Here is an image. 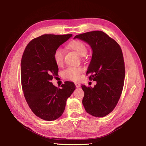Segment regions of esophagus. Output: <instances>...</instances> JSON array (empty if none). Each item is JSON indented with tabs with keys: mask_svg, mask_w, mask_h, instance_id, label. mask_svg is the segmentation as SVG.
Returning <instances> with one entry per match:
<instances>
[{
	"mask_svg": "<svg viewBox=\"0 0 146 146\" xmlns=\"http://www.w3.org/2000/svg\"><path fill=\"white\" fill-rule=\"evenodd\" d=\"M75 85H76V88H79V87L80 86V83H77V82L75 83Z\"/></svg>",
	"mask_w": 146,
	"mask_h": 146,
	"instance_id": "esophagus-1",
	"label": "esophagus"
}]
</instances>
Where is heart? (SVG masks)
<instances>
[{
  "instance_id": "b5f03b06",
  "label": "heart",
  "mask_w": 146,
  "mask_h": 146,
  "mask_svg": "<svg viewBox=\"0 0 146 146\" xmlns=\"http://www.w3.org/2000/svg\"><path fill=\"white\" fill-rule=\"evenodd\" d=\"M68 47L76 52L80 56H85L87 54L88 49L85 44L83 42L76 40L70 42L68 44ZM54 60L58 66H61L63 63L64 52L60 48H57L54 54ZM83 71L81 67H68L63 72V77L70 80L77 81L80 76V74Z\"/></svg>"
}]
</instances>
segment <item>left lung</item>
Returning <instances> with one entry per match:
<instances>
[{"instance_id": "left-lung-1", "label": "left lung", "mask_w": 146, "mask_h": 146, "mask_svg": "<svg viewBox=\"0 0 146 146\" xmlns=\"http://www.w3.org/2000/svg\"><path fill=\"white\" fill-rule=\"evenodd\" d=\"M89 45L92 52L86 74L97 82L94 88L82 85V104L91 115L102 117L115 108L120 98L125 78L124 61L121 48L116 41L101 31L76 35Z\"/></svg>"}]
</instances>
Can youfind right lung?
Segmentation results:
<instances>
[{
  "instance_id": "right-lung-1",
  "label": "right lung",
  "mask_w": 146,
  "mask_h": 146,
  "mask_svg": "<svg viewBox=\"0 0 146 146\" xmlns=\"http://www.w3.org/2000/svg\"><path fill=\"white\" fill-rule=\"evenodd\" d=\"M72 36V34L43 35L28 44L22 57L21 75L24 97L33 113L43 120L54 121L62 115L67 99L76 89L73 82H66L61 88L51 82L58 72L54 52Z\"/></svg>"
}]
</instances>
